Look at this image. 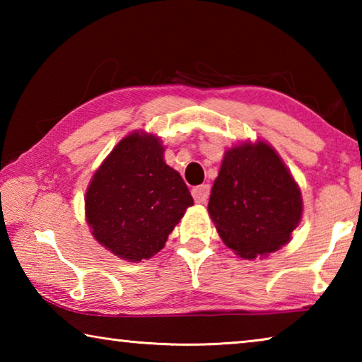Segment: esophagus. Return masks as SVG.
Instances as JSON below:
<instances>
[{
  "label": "esophagus",
  "mask_w": 362,
  "mask_h": 362,
  "mask_svg": "<svg viewBox=\"0 0 362 362\" xmlns=\"http://www.w3.org/2000/svg\"><path fill=\"white\" fill-rule=\"evenodd\" d=\"M209 193H211V187L209 185H199V187H194L192 189V194L194 201L198 204H204L207 198H209Z\"/></svg>",
  "instance_id": "34e87169"
}]
</instances>
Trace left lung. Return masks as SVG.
Wrapping results in <instances>:
<instances>
[{"instance_id":"8db88e82","label":"left lung","mask_w":362,"mask_h":362,"mask_svg":"<svg viewBox=\"0 0 362 362\" xmlns=\"http://www.w3.org/2000/svg\"><path fill=\"white\" fill-rule=\"evenodd\" d=\"M207 211L226 246L255 259L289 243L302 196L272 146L243 144L225 153Z\"/></svg>"}]
</instances>
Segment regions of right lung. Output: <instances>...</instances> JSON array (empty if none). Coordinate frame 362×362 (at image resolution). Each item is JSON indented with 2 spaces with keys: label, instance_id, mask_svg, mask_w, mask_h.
Segmentation results:
<instances>
[{
  "label": "right lung",
  "instance_id": "1",
  "mask_svg": "<svg viewBox=\"0 0 362 362\" xmlns=\"http://www.w3.org/2000/svg\"><path fill=\"white\" fill-rule=\"evenodd\" d=\"M155 136L131 134L94 174L86 217L97 241L124 260L150 259L193 204L180 174L163 159Z\"/></svg>",
  "mask_w": 362,
  "mask_h": 362
}]
</instances>
